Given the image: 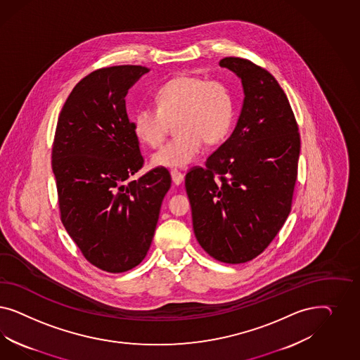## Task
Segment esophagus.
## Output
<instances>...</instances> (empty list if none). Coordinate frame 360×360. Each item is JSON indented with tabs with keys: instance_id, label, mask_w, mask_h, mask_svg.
Returning <instances> with one entry per match:
<instances>
[{
	"instance_id": "1",
	"label": "esophagus",
	"mask_w": 360,
	"mask_h": 360,
	"mask_svg": "<svg viewBox=\"0 0 360 360\" xmlns=\"http://www.w3.org/2000/svg\"><path fill=\"white\" fill-rule=\"evenodd\" d=\"M170 174H172V179H173L175 185H181L184 182V178H185L184 173H181V172H178V170L174 169V170L170 172Z\"/></svg>"
}]
</instances>
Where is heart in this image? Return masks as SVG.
<instances>
[{
  "label": "heart",
  "instance_id": "obj_1",
  "mask_svg": "<svg viewBox=\"0 0 360 360\" xmlns=\"http://www.w3.org/2000/svg\"><path fill=\"white\" fill-rule=\"evenodd\" d=\"M157 107H142L134 116V131L143 143L158 148L172 124L176 137L152 155L153 166L184 167L202 150L203 142L215 145L229 131L233 105L227 87L203 77H175L155 94Z\"/></svg>",
  "mask_w": 360,
  "mask_h": 360
}]
</instances>
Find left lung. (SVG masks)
I'll return each instance as SVG.
<instances>
[{"label": "left lung", "instance_id": "1", "mask_svg": "<svg viewBox=\"0 0 360 360\" xmlns=\"http://www.w3.org/2000/svg\"><path fill=\"white\" fill-rule=\"evenodd\" d=\"M219 65L241 79L243 108L229 140L186 174V193L200 247L241 264L265 251L289 217L301 140L289 100L265 68L235 56Z\"/></svg>", "mask_w": 360, "mask_h": 360}]
</instances>
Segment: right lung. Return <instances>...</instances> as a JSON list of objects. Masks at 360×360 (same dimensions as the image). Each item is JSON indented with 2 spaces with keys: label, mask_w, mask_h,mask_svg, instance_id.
<instances>
[{
  "label": "right lung",
  "mask_w": 360,
  "mask_h": 360,
  "mask_svg": "<svg viewBox=\"0 0 360 360\" xmlns=\"http://www.w3.org/2000/svg\"><path fill=\"white\" fill-rule=\"evenodd\" d=\"M149 68L113 65L83 77L65 100L51 165L60 220L92 265L127 272L150 248L164 196L166 167L128 182L143 165L125 96Z\"/></svg>",
  "instance_id": "right-lung-1"
}]
</instances>
